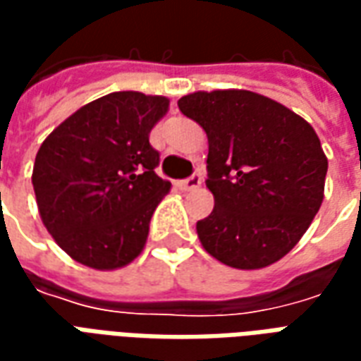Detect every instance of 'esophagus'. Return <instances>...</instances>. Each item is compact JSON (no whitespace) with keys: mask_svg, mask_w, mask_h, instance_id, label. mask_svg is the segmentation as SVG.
Masks as SVG:
<instances>
[{"mask_svg":"<svg viewBox=\"0 0 361 361\" xmlns=\"http://www.w3.org/2000/svg\"><path fill=\"white\" fill-rule=\"evenodd\" d=\"M201 183H203V178H201L199 173H193L188 180L180 181V188L183 189V191H193V189L201 188Z\"/></svg>","mask_w":361,"mask_h":361,"instance_id":"1","label":"esophagus"}]
</instances>
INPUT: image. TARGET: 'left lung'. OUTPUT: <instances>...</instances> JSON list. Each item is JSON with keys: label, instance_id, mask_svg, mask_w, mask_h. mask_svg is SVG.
Returning <instances> with one entry per match:
<instances>
[{"label": "left lung", "instance_id": "obj_1", "mask_svg": "<svg viewBox=\"0 0 361 361\" xmlns=\"http://www.w3.org/2000/svg\"><path fill=\"white\" fill-rule=\"evenodd\" d=\"M178 106L209 139L214 209L197 222L204 251L242 271L276 263L302 240L325 197L329 162L315 129L243 89L197 90Z\"/></svg>", "mask_w": 361, "mask_h": 361}]
</instances>
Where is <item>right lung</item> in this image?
Listing matches in <instances>:
<instances>
[{
    "label": "right lung",
    "mask_w": 361,
    "mask_h": 361,
    "mask_svg": "<svg viewBox=\"0 0 361 361\" xmlns=\"http://www.w3.org/2000/svg\"><path fill=\"white\" fill-rule=\"evenodd\" d=\"M166 96L111 92L71 114L36 152L32 188L44 226L77 263L116 271L141 255L172 183L154 173L152 127Z\"/></svg>",
    "instance_id": "1"
}]
</instances>
